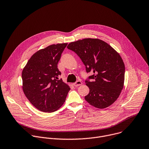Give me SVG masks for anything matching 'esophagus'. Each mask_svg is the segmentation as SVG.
I'll list each match as a JSON object with an SVG mask.
<instances>
[{"label": "esophagus", "mask_w": 149, "mask_h": 149, "mask_svg": "<svg viewBox=\"0 0 149 149\" xmlns=\"http://www.w3.org/2000/svg\"><path fill=\"white\" fill-rule=\"evenodd\" d=\"M82 84V82L80 81H77V82H75V83L73 84V85L75 86H80Z\"/></svg>", "instance_id": "obj_1"}]
</instances>
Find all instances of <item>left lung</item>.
I'll use <instances>...</instances> for the list:
<instances>
[{"label": "left lung", "instance_id": "obj_1", "mask_svg": "<svg viewBox=\"0 0 149 149\" xmlns=\"http://www.w3.org/2000/svg\"><path fill=\"white\" fill-rule=\"evenodd\" d=\"M67 48L81 59L91 82L85 100L92 106L104 109L113 104L123 89L125 64L119 54L106 42L97 38H84L70 42Z\"/></svg>", "mask_w": 149, "mask_h": 149}]
</instances>
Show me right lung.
<instances>
[{
	"instance_id": "add662e5",
	"label": "right lung",
	"mask_w": 149,
	"mask_h": 149,
	"mask_svg": "<svg viewBox=\"0 0 149 149\" xmlns=\"http://www.w3.org/2000/svg\"><path fill=\"white\" fill-rule=\"evenodd\" d=\"M67 43L52 44L35 53L24 67L22 88L30 103L44 112L57 111L65 101L70 90L68 84L58 79L57 68Z\"/></svg>"
}]
</instances>
